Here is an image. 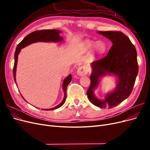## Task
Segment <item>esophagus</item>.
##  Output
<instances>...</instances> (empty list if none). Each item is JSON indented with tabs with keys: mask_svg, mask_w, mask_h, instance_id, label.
Here are the masks:
<instances>
[{
	"mask_svg": "<svg viewBox=\"0 0 150 150\" xmlns=\"http://www.w3.org/2000/svg\"><path fill=\"white\" fill-rule=\"evenodd\" d=\"M88 71L89 70L88 67L85 65H83L78 68V71H77V73L79 76H84L87 74L88 73Z\"/></svg>",
	"mask_w": 150,
	"mask_h": 150,
	"instance_id": "obj_1",
	"label": "esophagus"
}]
</instances>
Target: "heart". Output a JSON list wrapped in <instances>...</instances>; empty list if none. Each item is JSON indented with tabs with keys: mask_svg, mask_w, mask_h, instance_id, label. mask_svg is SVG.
I'll return each mask as SVG.
<instances>
[{
	"mask_svg": "<svg viewBox=\"0 0 150 150\" xmlns=\"http://www.w3.org/2000/svg\"><path fill=\"white\" fill-rule=\"evenodd\" d=\"M87 46L89 48H91L92 47H93L94 46V42H88L87 43ZM96 51L98 52H103L104 51H105V49H106V46L105 44H104V42H99L96 44Z\"/></svg>",
	"mask_w": 150,
	"mask_h": 150,
	"instance_id": "b5f03b06",
	"label": "heart"
}]
</instances>
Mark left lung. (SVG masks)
Here are the masks:
<instances>
[{
	"label": "left lung",
	"instance_id": "obj_1",
	"mask_svg": "<svg viewBox=\"0 0 150 150\" xmlns=\"http://www.w3.org/2000/svg\"><path fill=\"white\" fill-rule=\"evenodd\" d=\"M98 33L111 40L112 46L105 56L92 62L93 72L87 95L94 105L110 109L123 101L132 92L138 73L137 52L128 36L122 32L99 31ZM107 73L119 77L117 89L107 95L105 100H99L94 96L93 90L98 85L99 78Z\"/></svg>",
	"mask_w": 150,
	"mask_h": 150
}]
</instances>
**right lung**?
<instances>
[{"label":"right lung","mask_w":150,"mask_h":150,"mask_svg":"<svg viewBox=\"0 0 150 150\" xmlns=\"http://www.w3.org/2000/svg\"><path fill=\"white\" fill-rule=\"evenodd\" d=\"M61 31L56 30V29H48V30H35L33 33H30L23 39V40L17 45L16 47L15 54H14V65H13V79L16 81V66H17V58H18V54H19V52L21 51V49L25 47V46H28V45L34 43L35 42H39V41H44V42H59L62 40V38L59 35V33ZM72 79L71 74H69L67 78L64 80V82L62 84V88L64 89V97L62 101L57 105V106L54 107L53 108L47 109L46 110L47 111L48 110H56L62 106L64 103L66 101V90L68 84L70 83ZM22 96V95H21ZM23 98V97H22ZM24 99V98H23ZM44 110V109H43Z\"/></svg>","instance_id":"right-lung-1"}]
</instances>
